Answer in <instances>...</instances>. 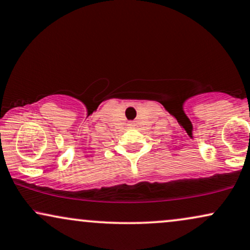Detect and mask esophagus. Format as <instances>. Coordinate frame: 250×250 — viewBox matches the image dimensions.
I'll return each instance as SVG.
<instances>
[{
	"instance_id": "1",
	"label": "esophagus",
	"mask_w": 250,
	"mask_h": 250,
	"mask_svg": "<svg viewBox=\"0 0 250 250\" xmlns=\"http://www.w3.org/2000/svg\"><path fill=\"white\" fill-rule=\"evenodd\" d=\"M130 126L132 127V126H133V123H130Z\"/></svg>"
}]
</instances>
